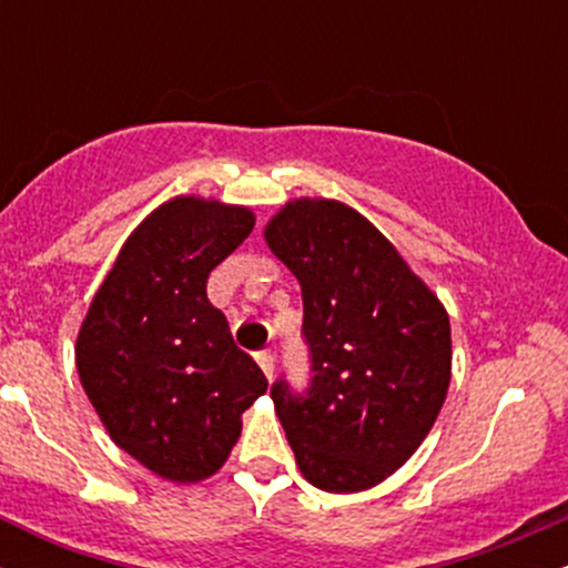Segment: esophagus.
I'll list each match as a JSON object with an SVG mask.
<instances>
[{
    "label": "esophagus",
    "mask_w": 568,
    "mask_h": 568,
    "mask_svg": "<svg viewBox=\"0 0 568 568\" xmlns=\"http://www.w3.org/2000/svg\"><path fill=\"white\" fill-rule=\"evenodd\" d=\"M256 361H258V366H262L266 379L272 382V376H275V355H272V352H258Z\"/></svg>",
    "instance_id": "obj_1"
}]
</instances>
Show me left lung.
<instances>
[{
    "label": "left lung",
    "mask_w": 568,
    "mask_h": 568,
    "mask_svg": "<svg viewBox=\"0 0 568 568\" xmlns=\"http://www.w3.org/2000/svg\"><path fill=\"white\" fill-rule=\"evenodd\" d=\"M296 275L312 382L272 400L298 470L312 486L355 494L410 459L452 382L446 306L384 234L338 200L285 202L264 226Z\"/></svg>",
    "instance_id": "8db88e82"
}]
</instances>
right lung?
I'll return each mask as SVG.
<instances>
[{
	"label": "right lung",
	"instance_id": "obj_1",
	"mask_svg": "<svg viewBox=\"0 0 568 568\" xmlns=\"http://www.w3.org/2000/svg\"><path fill=\"white\" fill-rule=\"evenodd\" d=\"M253 224L245 205L162 202L130 232L77 336V374L109 438L171 484L216 475L266 393L205 291Z\"/></svg>",
	"mask_w": 568,
	"mask_h": 568
}]
</instances>
